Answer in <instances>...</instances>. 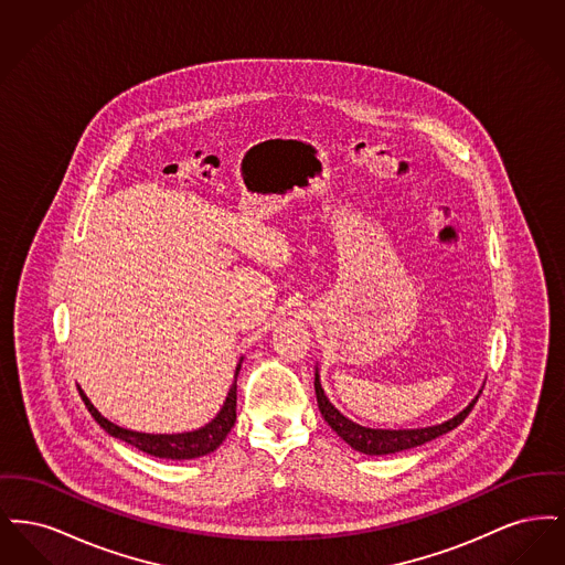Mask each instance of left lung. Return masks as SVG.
Returning a JSON list of instances; mask_svg holds the SVG:
<instances>
[{
    "label": "left lung",
    "mask_w": 565,
    "mask_h": 565,
    "mask_svg": "<svg viewBox=\"0 0 565 565\" xmlns=\"http://www.w3.org/2000/svg\"><path fill=\"white\" fill-rule=\"evenodd\" d=\"M481 392L461 413H457L456 417H451L445 424L430 426V428H417V430H375V428H364L360 424H353L334 404L328 401V396L323 394L322 383H320V373L316 369V396H318V406H320L323 419L328 422V426L332 430L337 431L350 445L351 449H355L360 454H366V456L398 454L404 449H413V447H419L424 443H430L434 438L454 430L468 417V413L479 401Z\"/></svg>",
    "instance_id": "1"
}]
</instances>
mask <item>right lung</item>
Wrapping results in <instances>:
<instances>
[{
	"label": "right lung",
	"mask_w": 565,
	"mask_h": 565,
	"mask_svg": "<svg viewBox=\"0 0 565 565\" xmlns=\"http://www.w3.org/2000/svg\"><path fill=\"white\" fill-rule=\"evenodd\" d=\"M239 369H242V362L237 364L235 381H233V385L228 390V396H226V401L222 404V408H220V413L215 415L214 419L210 424H205L203 428H199V430L182 431V434H146V431L120 428V426H116V424L106 419L86 398V394L82 392L81 387L78 390H81L82 401L86 404L88 413L95 417V422L104 430L108 431L109 436L134 445L139 451H143L148 456L164 457V459H194V457L207 456V454L215 451L222 445V440L226 438V434L235 426Z\"/></svg>",
	"instance_id": "1"
}]
</instances>
